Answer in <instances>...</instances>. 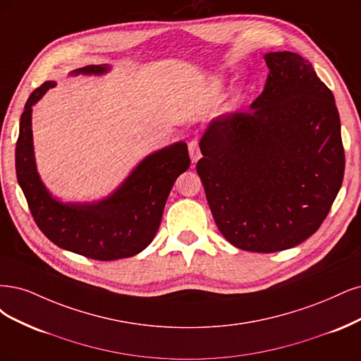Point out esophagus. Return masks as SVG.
<instances>
[{"mask_svg":"<svg viewBox=\"0 0 361 361\" xmlns=\"http://www.w3.org/2000/svg\"><path fill=\"white\" fill-rule=\"evenodd\" d=\"M189 154L192 159V164H196L197 160L201 159V149H200V144H197L196 139L189 142Z\"/></svg>","mask_w":361,"mask_h":361,"instance_id":"obj_1","label":"esophagus"}]
</instances>
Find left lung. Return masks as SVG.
Segmentation results:
<instances>
[{
  "label": "left lung",
  "instance_id": "left-lung-1",
  "mask_svg": "<svg viewBox=\"0 0 361 361\" xmlns=\"http://www.w3.org/2000/svg\"><path fill=\"white\" fill-rule=\"evenodd\" d=\"M264 60L261 96L208 123L196 171L222 235L271 253L318 231L341 190L345 151L334 96L312 64L288 51Z\"/></svg>",
  "mask_w": 361,
  "mask_h": 361
}]
</instances>
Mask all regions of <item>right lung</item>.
Returning a JSON list of instances; mask_svg holds the SVG:
<instances>
[{"mask_svg":"<svg viewBox=\"0 0 361 361\" xmlns=\"http://www.w3.org/2000/svg\"><path fill=\"white\" fill-rule=\"evenodd\" d=\"M108 64L85 66L71 75H104ZM56 84L48 80L28 97L16 142V177L37 226L58 247L97 261L130 258L153 241L173 183L190 166L188 144L173 142L145 156L106 197L64 202L43 184L32 142V106Z\"/></svg>","mask_w":361,"mask_h":361,"instance_id":"right-lung-1","label":"right lung"}]
</instances>
